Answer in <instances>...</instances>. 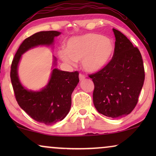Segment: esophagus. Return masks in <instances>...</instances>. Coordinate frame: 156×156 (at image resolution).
Wrapping results in <instances>:
<instances>
[{"instance_id":"obj_1","label":"esophagus","mask_w":156,"mask_h":156,"mask_svg":"<svg viewBox=\"0 0 156 156\" xmlns=\"http://www.w3.org/2000/svg\"><path fill=\"white\" fill-rule=\"evenodd\" d=\"M79 78H80V81H83L85 79V76L82 74H79Z\"/></svg>"}]
</instances>
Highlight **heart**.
<instances>
[{
    "label": "heart",
    "mask_w": 156,
    "mask_h": 156,
    "mask_svg": "<svg viewBox=\"0 0 156 156\" xmlns=\"http://www.w3.org/2000/svg\"><path fill=\"white\" fill-rule=\"evenodd\" d=\"M67 48L58 51L62 60L69 65L82 60L83 69L91 73L105 67L112 60L115 51L114 42L98 33H87L70 38L67 42Z\"/></svg>",
    "instance_id": "b5f03b06"
}]
</instances>
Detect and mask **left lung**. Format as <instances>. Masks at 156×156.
Listing matches in <instances>:
<instances>
[{"label": "left lung", "mask_w": 156, "mask_h": 156, "mask_svg": "<svg viewBox=\"0 0 156 156\" xmlns=\"http://www.w3.org/2000/svg\"><path fill=\"white\" fill-rule=\"evenodd\" d=\"M116 42L110 62L91 74L94 84L93 102L98 112L111 118L129 114L137 104L145 80L139 50L120 31L113 28Z\"/></svg>", "instance_id": "1"}]
</instances>
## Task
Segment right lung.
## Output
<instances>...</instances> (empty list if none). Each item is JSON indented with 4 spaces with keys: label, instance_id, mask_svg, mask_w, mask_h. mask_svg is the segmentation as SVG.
Returning <instances> with one entry per match:
<instances>
[{
    "label": "right lung",
    "instance_id": "1",
    "mask_svg": "<svg viewBox=\"0 0 156 156\" xmlns=\"http://www.w3.org/2000/svg\"><path fill=\"white\" fill-rule=\"evenodd\" d=\"M58 31H42L27 37L19 47L10 70V79L16 101L20 108L32 119L46 125H51L65 118L72 104V94L79 82V72L62 71L53 68L50 80L40 91L28 90L21 84L18 76V65L21 57L27 50L37 46L53 45ZM54 57L53 65H57Z\"/></svg>",
    "mask_w": 156,
    "mask_h": 156
}]
</instances>
